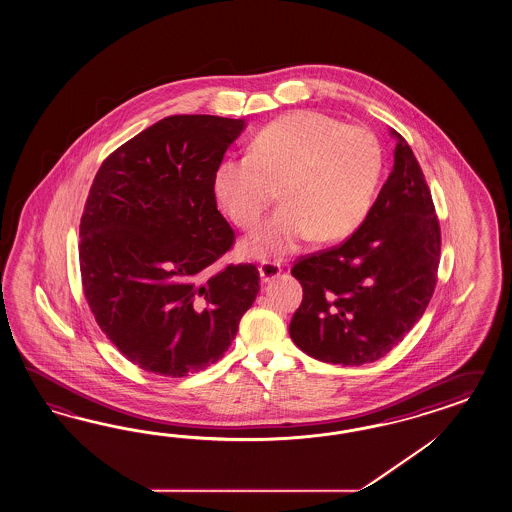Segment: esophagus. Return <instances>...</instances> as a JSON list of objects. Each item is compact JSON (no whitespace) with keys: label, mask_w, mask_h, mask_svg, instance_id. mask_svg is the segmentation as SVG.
I'll use <instances>...</instances> for the list:
<instances>
[{"label":"esophagus","mask_w":512,"mask_h":512,"mask_svg":"<svg viewBox=\"0 0 512 512\" xmlns=\"http://www.w3.org/2000/svg\"><path fill=\"white\" fill-rule=\"evenodd\" d=\"M280 273H282V267H280V263H260V278H262V282H271V280H275L276 276H280Z\"/></svg>","instance_id":"1"}]
</instances>
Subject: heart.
I'll use <instances>...</instances> for the list:
<instances>
[{
	"mask_svg": "<svg viewBox=\"0 0 512 512\" xmlns=\"http://www.w3.org/2000/svg\"><path fill=\"white\" fill-rule=\"evenodd\" d=\"M382 171L375 133L319 111H293L263 126L250 154L221 159L213 189L230 219L252 228L276 198L284 204L254 230L243 250L278 258L308 239L338 241L366 219Z\"/></svg>",
	"mask_w": 512,
	"mask_h": 512,
	"instance_id": "1",
	"label": "heart"
}]
</instances>
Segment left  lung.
<instances>
[{
	"mask_svg": "<svg viewBox=\"0 0 512 512\" xmlns=\"http://www.w3.org/2000/svg\"><path fill=\"white\" fill-rule=\"evenodd\" d=\"M394 137V169L364 223L338 249L291 269L302 302L293 343L315 360L362 366L390 353L420 321L436 286L440 226L407 141Z\"/></svg>",
	"mask_w": 512,
	"mask_h": 512,
	"instance_id": "obj_1",
	"label": "left lung"
}]
</instances>
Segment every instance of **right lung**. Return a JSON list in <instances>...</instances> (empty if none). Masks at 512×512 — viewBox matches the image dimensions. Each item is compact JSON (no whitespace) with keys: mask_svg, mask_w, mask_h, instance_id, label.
I'll return each mask as SVG.
<instances>
[{"mask_svg":"<svg viewBox=\"0 0 512 512\" xmlns=\"http://www.w3.org/2000/svg\"><path fill=\"white\" fill-rule=\"evenodd\" d=\"M245 118L174 115L105 159L79 224L96 323L135 366L185 377L215 364L260 291L254 265L215 262L234 232L213 174Z\"/></svg>","mask_w":512,"mask_h":512,"instance_id":"obj_1","label":"right lung"}]
</instances>
